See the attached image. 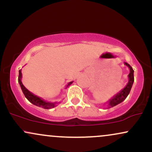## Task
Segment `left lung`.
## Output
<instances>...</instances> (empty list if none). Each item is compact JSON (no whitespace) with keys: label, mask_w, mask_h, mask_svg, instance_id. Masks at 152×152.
I'll list each match as a JSON object with an SVG mask.
<instances>
[{"label":"left lung","mask_w":152,"mask_h":152,"mask_svg":"<svg viewBox=\"0 0 152 152\" xmlns=\"http://www.w3.org/2000/svg\"><path fill=\"white\" fill-rule=\"evenodd\" d=\"M124 65H126L127 67L129 69V74L128 75V83L126 85V86L120 91L118 93H117L116 95L114 96L111 99H109L107 102L106 103V107L107 109L109 108L114 107V106L118 105L120 103H121L122 102L126 99V98L128 96V95L130 93V91L132 89V85H133L134 81V70L132 69V67L129 64H127V63L124 62Z\"/></svg>","instance_id":"1"}]
</instances>
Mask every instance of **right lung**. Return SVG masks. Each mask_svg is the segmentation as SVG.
Returning <instances> with one entry per match:
<instances>
[{"instance_id":"1","label":"right lung","mask_w":152,"mask_h":152,"mask_svg":"<svg viewBox=\"0 0 152 152\" xmlns=\"http://www.w3.org/2000/svg\"><path fill=\"white\" fill-rule=\"evenodd\" d=\"M21 78H22V73H21V69H20V70H19L18 83H19V84H20V88H21V90H22L23 93V94H24V96H25V97L31 103V104H34V105H36L37 106H39V107L43 108V109H52V108H54L55 106H56L57 104H58L59 103H60V102H46V101H45L44 99L41 98V97L35 95V94H33L32 92H31L30 91L28 90L27 88L24 86V85L23 84V83L21 81ZM72 83H73V81H71V82H69V83H68V84L66 85V88L69 87Z\"/></svg>"}]
</instances>
